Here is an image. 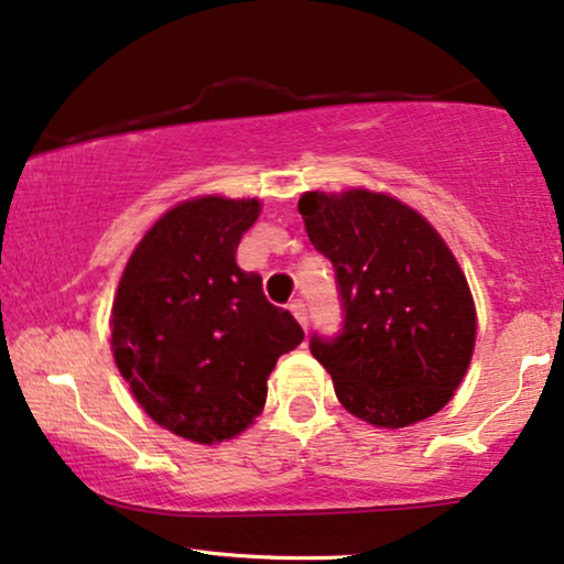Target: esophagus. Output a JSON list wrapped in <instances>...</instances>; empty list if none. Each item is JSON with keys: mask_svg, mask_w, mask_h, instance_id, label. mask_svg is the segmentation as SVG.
<instances>
[{"mask_svg": "<svg viewBox=\"0 0 564 564\" xmlns=\"http://www.w3.org/2000/svg\"><path fill=\"white\" fill-rule=\"evenodd\" d=\"M289 310L294 312V317L299 319V325L306 329V325H310V314H306V304L302 302V299H294V302L289 304Z\"/></svg>", "mask_w": 564, "mask_h": 564, "instance_id": "esophagus-1", "label": "esophagus"}]
</instances>
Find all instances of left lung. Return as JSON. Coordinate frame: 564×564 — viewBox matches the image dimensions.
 Segmentation results:
<instances>
[{
    "label": "left lung",
    "mask_w": 564,
    "mask_h": 564,
    "mask_svg": "<svg viewBox=\"0 0 564 564\" xmlns=\"http://www.w3.org/2000/svg\"><path fill=\"white\" fill-rule=\"evenodd\" d=\"M314 250L335 268L343 325L314 333L312 356L352 415L379 427L431 417L454 397L475 350V302L444 239L384 193H304Z\"/></svg>",
    "instance_id": "8db88e82"
}]
</instances>
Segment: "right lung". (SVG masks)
<instances>
[{
    "label": "right lung",
    "mask_w": 564,
    "mask_h": 564,
    "mask_svg": "<svg viewBox=\"0 0 564 564\" xmlns=\"http://www.w3.org/2000/svg\"><path fill=\"white\" fill-rule=\"evenodd\" d=\"M258 200H185L133 250L112 302V356L147 415L195 444L235 438L262 412L268 377L304 340L237 265Z\"/></svg>",
    "instance_id": "add662e5"
}]
</instances>
